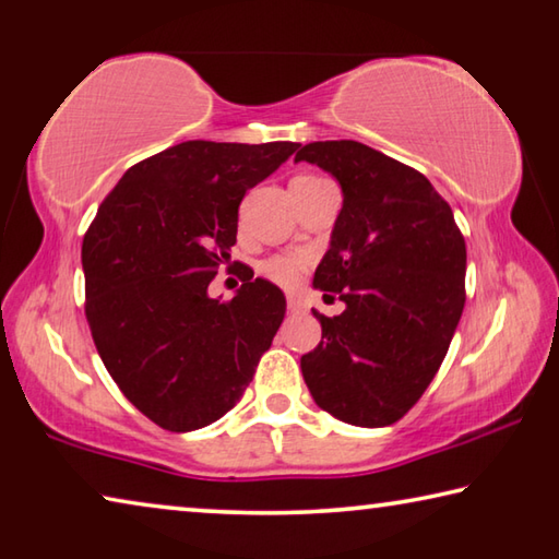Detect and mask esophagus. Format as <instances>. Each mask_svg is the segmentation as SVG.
Returning <instances> with one entry per match:
<instances>
[{
	"label": "esophagus",
	"instance_id": "esophagus-1",
	"mask_svg": "<svg viewBox=\"0 0 559 559\" xmlns=\"http://www.w3.org/2000/svg\"><path fill=\"white\" fill-rule=\"evenodd\" d=\"M288 310L290 313H306V300L300 296H288Z\"/></svg>",
	"mask_w": 559,
	"mask_h": 559
}]
</instances>
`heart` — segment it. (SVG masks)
I'll list each match as a JSON object with an SVG mask.
<instances>
[{"label": "heart", "instance_id": "heart-1", "mask_svg": "<svg viewBox=\"0 0 559 559\" xmlns=\"http://www.w3.org/2000/svg\"><path fill=\"white\" fill-rule=\"evenodd\" d=\"M308 259L306 257H273L263 263V273L278 286H293L298 283L300 271L306 269Z\"/></svg>", "mask_w": 559, "mask_h": 559}]
</instances>
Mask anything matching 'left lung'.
<instances>
[{
	"mask_svg": "<svg viewBox=\"0 0 559 559\" xmlns=\"http://www.w3.org/2000/svg\"><path fill=\"white\" fill-rule=\"evenodd\" d=\"M343 189L313 286L345 310H313L323 340L300 357L316 404L353 427H390L419 402L466 302V241L421 173L355 140L298 150ZM333 298V296H330Z\"/></svg>",
	"mask_w": 559,
	"mask_h": 559,
	"instance_id": "1",
	"label": "left lung"
}]
</instances>
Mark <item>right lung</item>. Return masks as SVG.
<instances>
[{
	"label": "right lung",
	"mask_w": 559,
	"mask_h": 559,
	"mask_svg": "<svg viewBox=\"0 0 559 559\" xmlns=\"http://www.w3.org/2000/svg\"><path fill=\"white\" fill-rule=\"evenodd\" d=\"M298 143L187 140L130 167L83 236L86 318L120 392L167 431L231 409L286 316V296L241 266L231 300L210 283L231 261L239 204Z\"/></svg>",
	"instance_id": "1"
}]
</instances>
